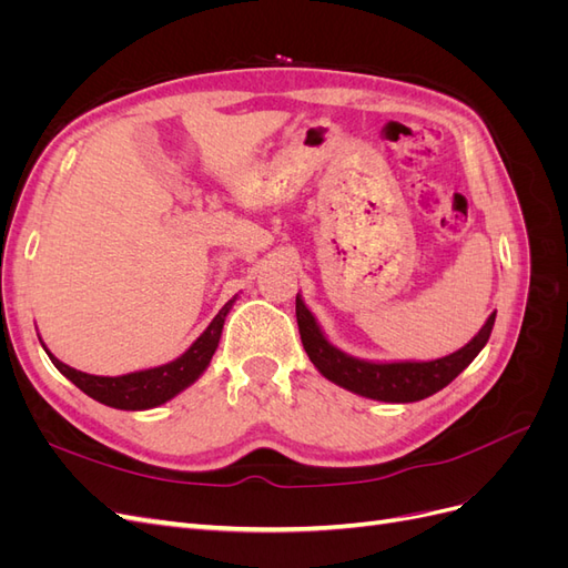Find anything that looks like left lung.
<instances>
[{
    "label": "left lung",
    "instance_id": "1",
    "mask_svg": "<svg viewBox=\"0 0 568 568\" xmlns=\"http://www.w3.org/2000/svg\"><path fill=\"white\" fill-rule=\"evenodd\" d=\"M296 320L303 348L324 379L363 395V398L382 403H417L448 386L486 348L495 324V311L467 346L436 359H365L343 353L326 338L317 317L305 305L301 291L296 296Z\"/></svg>",
    "mask_w": 568,
    "mask_h": 568
}]
</instances>
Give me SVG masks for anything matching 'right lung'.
Listing matches in <instances>:
<instances>
[{
  "instance_id": "right-lung-1",
  "label": "right lung",
  "mask_w": 568,
  "mask_h": 568,
  "mask_svg": "<svg viewBox=\"0 0 568 568\" xmlns=\"http://www.w3.org/2000/svg\"><path fill=\"white\" fill-rule=\"evenodd\" d=\"M236 298L239 294L222 305V311L213 317V322L205 326L203 334L180 357L170 359L165 365L140 369V372H130L120 376H97V374L80 372L75 367H68L65 363H61L54 353H49V348L42 341L40 343L47 351L51 365H54L68 382H73L82 393H88L97 403L115 407V409H130V412L151 409L173 400L175 395H180L184 388L192 386L199 376L209 369L213 353L217 351L222 326H225V320Z\"/></svg>"
}]
</instances>
